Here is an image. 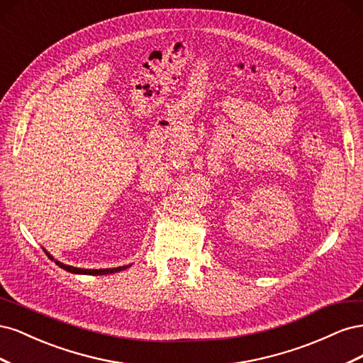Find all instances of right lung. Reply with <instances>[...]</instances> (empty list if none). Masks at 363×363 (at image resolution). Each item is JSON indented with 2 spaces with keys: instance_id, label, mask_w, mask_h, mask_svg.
I'll return each instance as SVG.
<instances>
[{
  "instance_id": "obj_1",
  "label": "right lung",
  "mask_w": 363,
  "mask_h": 363,
  "mask_svg": "<svg viewBox=\"0 0 363 363\" xmlns=\"http://www.w3.org/2000/svg\"><path fill=\"white\" fill-rule=\"evenodd\" d=\"M47 256H48L50 259H52V257L48 255V252H47ZM56 265H59L60 268H63L65 271H68V272H74V274H89V276H104V274H113V272H118V271H123V269L128 268V265H127V267L107 268V269H82V268H75V267L65 265V263H60V262H57V260H56Z\"/></svg>"
}]
</instances>
